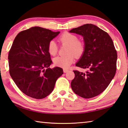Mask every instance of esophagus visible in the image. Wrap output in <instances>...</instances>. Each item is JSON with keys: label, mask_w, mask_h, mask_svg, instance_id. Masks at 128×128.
Segmentation results:
<instances>
[{"label": "esophagus", "mask_w": 128, "mask_h": 128, "mask_svg": "<svg viewBox=\"0 0 128 128\" xmlns=\"http://www.w3.org/2000/svg\"><path fill=\"white\" fill-rule=\"evenodd\" d=\"M68 72V69H66V68H64V73H66V72Z\"/></svg>", "instance_id": "1"}]
</instances>
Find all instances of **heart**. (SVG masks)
I'll use <instances>...</instances> for the list:
<instances>
[{
	"label": "heart",
	"instance_id": "b5f03b06",
	"mask_svg": "<svg viewBox=\"0 0 128 128\" xmlns=\"http://www.w3.org/2000/svg\"><path fill=\"white\" fill-rule=\"evenodd\" d=\"M59 41L61 44L68 45L67 54L64 56H58L53 60L54 64L56 66L67 68L74 62L75 56L80 57L85 51V45L82 41H78L76 35L70 33H64L59 37ZM48 50L50 55L54 56L58 53V46L54 40L49 42Z\"/></svg>",
	"mask_w": 128,
	"mask_h": 128
}]
</instances>
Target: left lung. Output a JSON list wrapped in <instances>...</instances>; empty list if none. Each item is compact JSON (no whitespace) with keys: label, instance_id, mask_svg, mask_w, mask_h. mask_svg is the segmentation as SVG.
<instances>
[{"label":"left lung","instance_id":"left-lung-1","mask_svg":"<svg viewBox=\"0 0 128 128\" xmlns=\"http://www.w3.org/2000/svg\"><path fill=\"white\" fill-rule=\"evenodd\" d=\"M70 33L82 36L85 51L76 66L87 69L85 73L73 71L75 78L71 87L75 94L90 99L102 93L116 72L117 52L107 33L92 24L73 28Z\"/></svg>","mask_w":128,"mask_h":128}]
</instances>
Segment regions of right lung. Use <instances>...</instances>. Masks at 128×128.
Instances as JSON below:
<instances>
[{"mask_svg": "<svg viewBox=\"0 0 128 128\" xmlns=\"http://www.w3.org/2000/svg\"><path fill=\"white\" fill-rule=\"evenodd\" d=\"M60 33L34 26L20 32L14 40L8 56L10 74L18 88L29 97H46L64 73L60 68H49L52 60L48 43Z\"/></svg>", "mask_w": 128, "mask_h": 128, "instance_id": "1", "label": "right lung"}]
</instances>
